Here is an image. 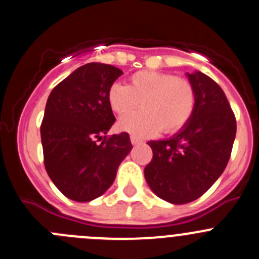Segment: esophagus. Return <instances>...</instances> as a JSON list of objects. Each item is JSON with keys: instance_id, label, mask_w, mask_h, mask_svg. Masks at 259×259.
<instances>
[{"instance_id": "obj_1", "label": "esophagus", "mask_w": 259, "mask_h": 259, "mask_svg": "<svg viewBox=\"0 0 259 259\" xmlns=\"http://www.w3.org/2000/svg\"><path fill=\"white\" fill-rule=\"evenodd\" d=\"M131 144L132 145H139V144H141V140L137 139V137H135V136H131Z\"/></svg>"}]
</instances>
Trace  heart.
I'll return each mask as SVG.
<instances>
[{
	"label": "heart",
	"instance_id": "obj_1",
	"mask_svg": "<svg viewBox=\"0 0 259 259\" xmlns=\"http://www.w3.org/2000/svg\"><path fill=\"white\" fill-rule=\"evenodd\" d=\"M140 102L142 111L120 118V131L139 139L151 137L161 130L174 134L192 118L196 90L187 78L157 71H139L131 76L128 86L115 82L108 90V103L117 114H126Z\"/></svg>",
	"mask_w": 259,
	"mask_h": 259
}]
</instances>
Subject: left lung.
<instances>
[{
    "instance_id": "obj_1",
    "label": "left lung",
    "mask_w": 259,
    "mask_h": 259,
    "mask_svg": "<svg viewBox=\"0 0 259 259\" xmlns=\"http://www.w3.org/2000/svg\"><path fill=\"white\" fill-rule=\"evenodd\" d=\"M196 90L189 122L176 136L149 141L152 159L145 179L155 194L174 205L199 198L225 170L236 119L223 89L202 72L187 73Z\"/></svg>"
}]
</instances>
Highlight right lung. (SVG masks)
<instances>
[{
  "label": "right lung",
  "mask_w": 259,
  "mask_h": 259,
  "mask_svg": "<svg viewBox=\"0 0 259 259\" xmlns=\"http://www.w3.org/2000/svg\"><path fill=\"white\" fill-rule=\"evenodd\" d=\"M122 73L112 65L88 63L61 81L47 100L40 125L44 166L72 201L102 196L132 149L127 132L107 136L115 120L108 90Z\"/></svg>",
  "instance_id": "obj_1"
}]
</instances>
